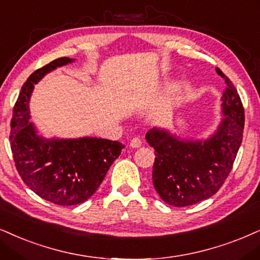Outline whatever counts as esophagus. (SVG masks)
Masks as SVG:
<instances>
[{
	"label": "esophagus",
	"instance_id": "34e87169",
	"mask_svg": "<svg viewBox=\"0 0 260 260\" xmlns=\"http://www.w3.org/2000/svg\"><path fill=\"white\" fill-rule=\"evenodd\" d=\"M141 144H143V140H141L140 138H138V137H134L133 139L131 140L129 145L132 146V147H140V146H141Z\"/></svg>",
	"mask_w": 260,
	"mask_h": 260
}]
</instances>
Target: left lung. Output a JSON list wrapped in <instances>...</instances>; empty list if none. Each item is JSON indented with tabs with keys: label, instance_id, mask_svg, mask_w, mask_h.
<instances>
[{
	"label": "left lung",
	"instance_id": "8db88e82",
	"mask_svg": "<svg viewBox=\"0 0 260 260\" xmlns=\"http://www.w3.org/2000/svg\"><path fill=\"white\" fill-rule=\"evenodd\" d=\"M224 79L221 123L206 140H182L159 128L146 133L154 151L152 182L163 202L176 208L193 205L215 194L233 168L242 141L245 114L231 79Z\"/></svg>",
	"mask_w": 260,
	"mask_h": 260
}]
</instances>
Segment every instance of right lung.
Returning a JSON list of instances; mask_svg holds the SVG:
<instances>
[{
  "label": "right lung",
  "instance_id": "obj_1",
  "mask_svg": "<svg viewBox=\"0 0 260 260\" xmlns=\"http://www.w3.org/2000/svg\"><path fill=\"white\" fill-rule=\"evenodd\" d=\"M73 61L56 58L29 75L15 102L9 136L13 159L22 181L41 198L62 206L77 205L93 196L124 147L119 141L88 137L45 139L28 122L34 84Z\"/></svg>",
  "mask_w": 260,
  "mask_h": 260
}]
</instances>
